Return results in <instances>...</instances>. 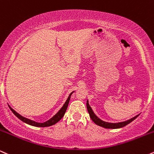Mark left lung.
<instances>
[{"mask_svg":"<svg viewBox=\"0 0 154 154\" xmlns=\"http://www.w3.org/2000/svg\"><path fill=\"white\" fill-rule=\"evenodd\" d=\"M86 107H87V110L88 112V114H89V116L91 117V119L94 122L95 124H97V125L101 126V127L105 128H109V129H117V128H123L125 125H127L128 124L131 123L132 121H133L135 118H137L139 116V115H136V116L133 117V118L130 119V120H128L126 121H124V122H105V121L101 120L100 118H99L97 115H95V113L94 112L93 109H91V107L90 106L89 104H88V100L86 102Z\"/></svg>","mask_w":154,"mask_h":154,"instance_id":"left-lung-1","label":"left lung"}]
</instances>
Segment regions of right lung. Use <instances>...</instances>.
I'll return each mask as SVG.
<instances>
[{"label": "right lung", "instance_id": "right-lung-1", "mask_svg": "<svg viewBox=\"0 0 154 154\" xmlns=\"http://www.w3.org/2000/svg\"><path fill=\"white\" fill-rule=\"evenodd\" d=\"M73 92L74 91H72L71 93L70 94L69 96H68V99H67V100L66 101V102H65V104H63L62 107H61L59 111L57 112L56 113L55 115H54V116H52L51 118L49 119L48 120H47L46 122H36V121H34V120H30V119L26 118V117L21 116V115H20V114H19L18 112H16L15 110H14V109H12V108L11 107V106H9V105H8V106H9V108H10V109L12 111V112L14 113V115H15L19 119V120H21V121H23V122H25V123L29 125L34 126V127H40V128L49 127V126L53 125H55V124L57 123V122H58V121L60 120L61 119L63 118V117L64 116L65 113H66V112L67 108H68V104H69L70 97H71L72 94H73Z\"/></svg>", "mask_w": 154, "mask_h": 154}]
</instances>
